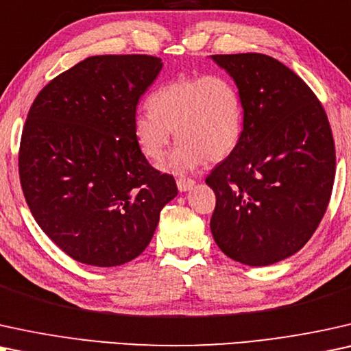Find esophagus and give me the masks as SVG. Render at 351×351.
<instances>
[{
    "mask_svg": "<svg viewBox=\"0 0 351 351\" xmlns=\"http://www.w3.org/2000/svg\"><path fill=\"white\" fill-rule=\"evenodd\" d=\"M194 184H195V181L191 180V178H178V180H176V186H178V189L181 191V193H186V191H189Z\"/></svg>",
    "mask_w": 351,
    "mask_h": 351,
    "instance_id": "1",
    "label": "esophagus"
}]
</instances>
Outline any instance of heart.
<instances>
[{"instance_id": "obj_1", "label": "heart", "mask_w": 351, "mask_h": 351, "mask_svg": "<svg viewBox=\"0 0 351 351\" xmlns=\"http://www.w3.org/2000/svg\"><path fill=\"white\" fill-rule=\"evenodd\" d=\"M149 104L151 109L134 115V136L144 156L158 162L176 132L178 146L162 165L175 175L195 170L205 160H223L241 141L239 90L221 75L173 80L154 91Z\"/></svg>"}]
</instances>
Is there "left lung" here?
Masks as SVG:
<instances>
[{
    "label": "left lung",
    "mask_w": 351,
    "mask_h": 351,
    "mask_svg": "<svg viewBox=\"0 0 351 351\" xmlns=\"http://www.w3.org/2000/svg\"><path fill=\"white\" fill-rule=\"evenodd\" d=\"M212 59L239 90L244 128L205 180L217 195L210 230L239 263H278L310 241L329 205L335 147L328 115L310 86L269 56Z\"/></svg>",
    "instance_id": "8db88e82"
}]
</instances>
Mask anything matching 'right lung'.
Masks as SVG:
<instances>
[{"label":"right lung","mask_w":351,"mask_h":351,"mask_svg":"<svg viewBox=\"0 0 351 351\" xmlns=\"http://www.w3.org/2000/svg\"><path fill=\"white\" fill-rule=\"evenodd\" d=\"M146 54L91 56L35 97L19 149V175L35 221L80 263H128L151 242L175 178L139 149V97L162 70Z\"/></svg>","instance_id":"1"}]
</instances>
